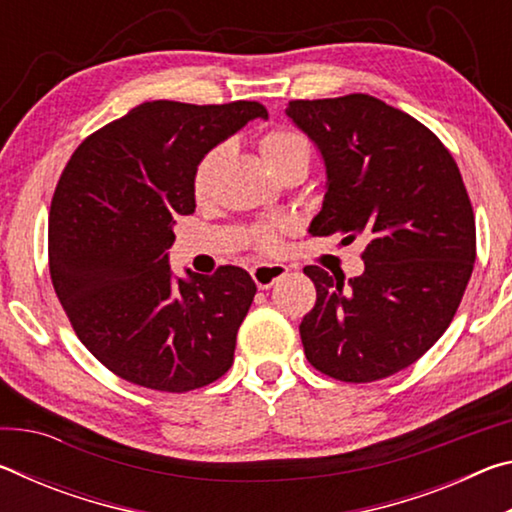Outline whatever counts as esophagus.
Returning <instances> with one entry per match:
<instances>
[{"instance_id": "1", "label": "esophagus", "mask_w": 512, "mask_h": 512, "mask_svg": "<svg viewBox=\"0 0 512 512\" xmlns=\"http://www.w3.org/2000/svg\"><path fill=\"white\" fill-rule=\"evenodd\" d=\"M287 273H289V268L282 264H257V266H253V271H250V275H253V280L259 289H271L273 284L277 280H282Z\"/></svg>"}]
</instances>
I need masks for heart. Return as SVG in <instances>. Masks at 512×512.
Listing matches in <instances>:
<instances>
[{"mask_svg":"<svg viewBox=\"0 0 512 512\" xmlns=\"http://www.w3.org/2000/svg\"><path fill=\"white\" fill-rule=\"evenodd\" d=\"M259 153L264 155L268 167L273 173L282 176L293 167H309L311 162V146L305 135L296 131H289V128H273V131L264 133L259 137ZM225 153V146H214L207 153L201 155V160L196 162L194 176H192V189L196 198H205L210 194L214 185L216 169H219V162ZM250 244L257 250H264V253H273L280 246V225L275 223H259L250 230Z\"/></svg>","mask_w":512,"mask_h":512,"instance_id":"heart-1","label":"heart"}]
</instances>
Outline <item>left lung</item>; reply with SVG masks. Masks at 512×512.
<instances>
[{
    "mask_svg": "<svg viewBox=\"0 0 512 512\" xmlns=\"http://www.w3.org/2000/svg\"><path fill=\"white\" fill-rule=\"evenodd\" d=\"M327 169L314 237L366 239V271L343 280L305 266L316 305L300 323L307 361L368 384L418 361L452 323L476 259V225L445 144L370 94L289 101Z\"/></svg>",
    "mask_w": 512,
    "mask_h": 512,
    "instance_id": "8db88e82",
    "label": "left lung"
}]
</instances>
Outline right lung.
Listing matches in <instances>:
<instances>
[{
  "mask_svg": "<svg viewBox=\"0 0 512 512\" xmlns=\"http://www.w3.org/2000/svg\"><path fill=\"white\" fill-rule=\"evenodd\" d=\"M257 101H146L79 144L49 210V273L76 336L131 384L187 393L230 370L257 287L244 268L176 280L178 216L196 210L201 155L250 119Z\"/></svg>",
  "mask_w": 512,
  "mask_h": 512,
  "instance_id": "add662e5",
  "label": "right lung"
}]
</instances>
